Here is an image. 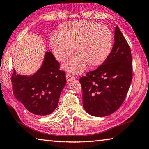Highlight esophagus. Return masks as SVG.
<instances>
[{
	"instance_id": "obj_1",
	"label": "esophagus",
	"mask_w": 149,
	"mask_h": 149,
	"mask_svg": "<svg viewBox=\"0 0 149 149\" xmlns=\"http://www.w3.org/2000/svg\"><path fill=\"white\" fill-rule=\"evenodd\" d=\"M66 79L67 82H71V81L74 80L75 79V77L71 73H67L66 74Z\"/></svg>"
}]
</instances>
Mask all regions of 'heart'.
Here are the masks:
<instances>
[{"label": "heart", "instance_id": "obj_1", "mask_svg": "<svg viewBox=\"0 0 149 149\" xmlns=\"http://www.w3.org/2000/svg\"><path fill=\"white\" fill-rule=\"evenodd\" d=\"M62 32H54L50 45L56 58L63 60L76 50L78 52L64 61L67 71L80 74L89 63L98 65L106 60L111 49L113 36L104 24L89 21L70 22L62 26Z\"/></svg>", "mask_w": 149, "mask_h": 149}]
</instances>
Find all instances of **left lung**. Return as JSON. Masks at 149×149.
<instances>
[{"label":"left lung","mask_w":149,"mask_h":149,"mask_svg":"<svg viewBox=\"0 0 149 149\" xmlns=\"http://www.w3.org/2000/svg\"><path fill=\"white\" fill-rule=\"evenodd\" d=\"M115 43L105 61L95 71L80 78L83 107L95 117L114 113L124 102L132 79L131 50L118 26Z\"/></svg>","instance_id":"8db88e82"}]
</instances>
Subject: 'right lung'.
<instances>
[{
    "label": "right lung",
    "mask_w": 149,
    "mask_h": 149,
    "mask_svg": "<svg viewBox=\"0 0 149 149\" xmlns=\"http://www.w3.org/2000/svg\"><path fill=\"white\" fill-rule=\"evenodd\" d=\"M65 72L51 52H46L41 67L32 75L12 76L13 93L28 111L38 116L52 113L66 84Z\"/></svg>",
    "instance_id": "obj_1"
}]
</instances>
